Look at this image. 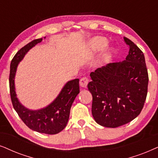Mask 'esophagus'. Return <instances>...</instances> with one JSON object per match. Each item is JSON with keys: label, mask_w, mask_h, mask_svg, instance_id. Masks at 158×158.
<instances>
[{"label": "esophagus", "mask_w": 158, "mask_h": 158, "mask_svg": "<svg viewBox=\"0 0 158 158\" xmlns=\"http://www.w3.org/2000/svg\"><path fill=\"white\" fill-rule=\"evenodd\" d=\"M88 81H89V79H88V78L85 77L81 78V79H80V82H79V84H80V86L81 87L86 88V87H87V86Z\"/></svg>", "instance_id": "1"}]
</instances>
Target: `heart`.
<instances>
[{
    "label": "heart",
    "instance_id": "1",
    "mask_svg": "<svg viewBox=\"0 0 158 158\" xmlns=\"http://www.w3.org/2000/svg\"><path fill=\"white\" fill-rule=\"evenodd\" d=\"M108 41L104 37H95L89 40L86 48H87L88 53L90 55H94L101 51L102 49H104L108 45ZM113 52H114V48L112 47L108 48L102 55V61L106 62L110 60L113 56Z\"/></svg>",
    "mask_w": 158,
    "mask_h": 158
}]
</instances>
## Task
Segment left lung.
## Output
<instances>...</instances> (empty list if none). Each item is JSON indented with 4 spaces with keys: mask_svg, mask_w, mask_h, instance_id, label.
Segmentation results:
<instances>
[{
    "mask_svg": "<svg viewBox=\"0 0 158 158\" xmlns=\"http://www.w3.org/2000/svg\"><path fill=\"white\" fill-rule=\"evenodd\" d=\"M129 55L122 62L110 63L90 73L87 87L92 95L94 121L105 127L116 128L139 115L148 94V73L144 53L131 40Z\"/></svg>",
    "mask_w": 158,
    "mask_h": 158,
    "instance_id": "1",
    "label": "left lung"
}]
</instances>
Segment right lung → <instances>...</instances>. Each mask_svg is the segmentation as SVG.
<instances>
[{"mask_svg": "<svg viewBox=\"0 0 158 158\" xmlns=\"http://www.w3.org/2000/svg\"><path fill=\"white\" fill-rule=\"evenodd\" d=\"M42 40L43 38L34 40L21 48L12 59L9 75L10 98L14 108L19 116L29 129L39 133L56 134L66 127L71 107L76 97L79 93V79H75L68 81L51 103L39 110H29L23 106L16 97L15 90L14 79L19 64L27 52L37 43H41Z\"/></svg>", "mask_w": 158, "mask_h": 158, "instance_id": "1", "label": "right lung"}]
</instances>
